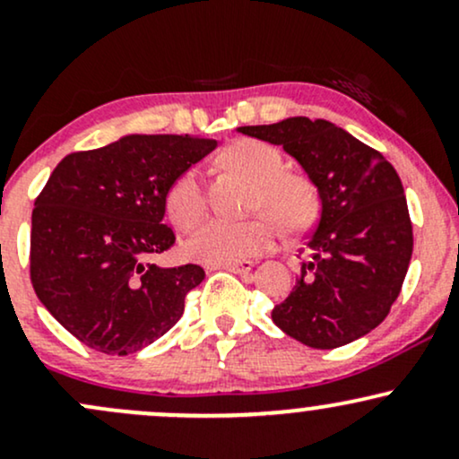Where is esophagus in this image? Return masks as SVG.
<instances>
[{
	"mask_svg": "<svg viewBox=\"0 0 459 459\" xmlns=\"http://www.w3.org/2000/svg\"><path fill=\"white\" fill-rule=\"evenodd\" d=\"M224 270L233 272V273H250L252 267H255V263L250 261H241V263H230V265H222Z\"/></svg>",
	"mask_w": 459,
	"mask_h": 459,
	"instance_id": "34e87169",
	"label": "esophagus"
}]
</instances>
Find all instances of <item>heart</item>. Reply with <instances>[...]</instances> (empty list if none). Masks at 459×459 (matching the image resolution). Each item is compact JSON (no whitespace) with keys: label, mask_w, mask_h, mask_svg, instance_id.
Listing matches in <instances>:
<instances>
[{"label":"heart","mask_w":459,"mask_h":459,"mask_svg":"<svg viewBox=\"0 0 459 459\" xmlns=\"http://www.w3.org/2000/svg\"><path fill=\"white\" fill-rule=\"evenodd\" d=\"M224 168L255 183L250 209L267 213L250 222H209L183 244L187 259L204 265L241 263L276 244L281 226L287 235L307 230L317 218V192L307 177L284 170V157L276 146L261 140H237L220 155ZM166 213L178 230H192L207 213L200 177L194 168L181 172L166 192Z\"/></svg>","instance_id":"heart-1"}]
</instances>
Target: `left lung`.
Returning <instances> with one entry per match:
<instances>
[{
    "instance_id": "8db88e82",
    "label": "left lung",
    "mask_w": 459,
    "mask_h": 459,
    "mask_svg": "<svg viewBox=\"0 0 459 459\" xmlns=\"http://www.w3.org/2000/svg\"><path fill=\"white\" fill-rule=\"evenodd\" d=\"M237 131L282 146L321 200L307 241L310 259L272 310L273 324L315 350L368 334L386 319L412 259V222L397 170L382 152L321 118L293 116Z\"/></svg>"
}]
</instances>
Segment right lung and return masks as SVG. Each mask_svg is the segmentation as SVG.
Returning a JSON list of instances; mask_svg holds the SVG:
<instances>
[{"label": "right lung", "mask_w": 459, "mask_h": 459, "mask_svg": "<svg viewBox=\"0 0 459 459\" xmlns=\"http://www.w3.org/2000/svg\"><path fill=\"white\" fill-rule=\"evenodd\" d=\"M218 142L123 135L66 155L31 212L30 276L45 308L91 350L127 356L181 319L200 265L160 267L175 244L163 224L172 181Z\"/></svg>", "instance_id": "1"}]
</instances>
